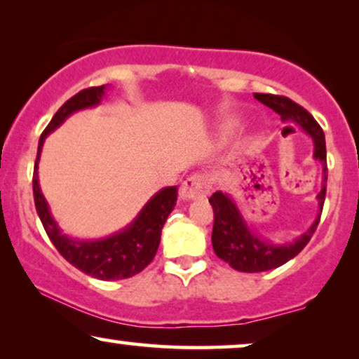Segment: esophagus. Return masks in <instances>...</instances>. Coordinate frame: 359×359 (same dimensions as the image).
<instances>
[{
	"instance_id": "obj_1",
	"label": "esophagus",
	"mask_w": 359,
	"mask_h": 359,
	"mask_svg": "<svg viewBox=\"0 0 359 359\" xmlns=\"http://www.w3.org/2000/svg\"><path fill=\"white\" fill-rule=\"evenodd\" d=\"M212 189V184L208 176L204 175H191L189 178H186L183 181L180 188V196L183 201H189V199H199V198H205Z\"/></svg>"
}]
</instances>
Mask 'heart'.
Masks as SVG:
<instances>
[{"label": "heart", "instance_id": "heart-1", "mask_svg": "<svg viewBox=\"0 0 359 359\" xmlns=\"http://www.w3.org/2000/svg\"><path fill=\"white\" fill-rule=\"evenodd\" d=\"M237 126V121H232V122H229V127H235Z\"/></svg>", "mask_w": 359, "mask_h": 359}]
</instances>
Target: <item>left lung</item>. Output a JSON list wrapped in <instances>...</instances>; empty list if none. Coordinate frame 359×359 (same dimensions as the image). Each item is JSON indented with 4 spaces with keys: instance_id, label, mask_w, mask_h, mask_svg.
Masks as SVG:
<instances>
[{
    "instance_id": "8db88e82",
    "label": "left lung",
    "mask_w": 359,
    "mask_h": 359,
    "mask_svg": "<svg viewBox=\"0 0 359 359\" xmlns=\"http://www.w3.org/2000/svg\"><path fill=\"white\" fill-rule=\"evenodd\" d=\"M255 97L264 106L271 107L274 112L281 116V121L286 124H297L304 132H307L313 140V158L322 161L323 166V183L320 193L317 194L318 209H323V201L327 194V149L325 135L322 127L317 124L311 112H307L297 102L289 100L286 96L263 95L255 93ZM210 205L214 209V229H212V247L215 255L237 271L243 273H259L268 269L278 268L287 263L296 255L302 252V248L309 243L316 232L320 214L313 220V224L306 230L301 237H297L292 243L274 245L268 240L259 238L248 229L242 214L229 194L217 191L210 196Z\"/></svg>"
}]
</instances>
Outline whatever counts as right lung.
<instances>
[{
  "mask_svg": "<svg viewBox=\"0 0 359 359\" xmlns=\"http://www.w3.org/2000/svg\"><path fill=\"white\" fill-rule=\"evenodd\" d=\"M104 85L81 90L55 112V116L52 117V121L48 122L46 130L42 132L41 139H39L32 189L39 217H41L43 229H46L50 242L55 245L58 253L85 274L102 279V281H114V279L135 276L145 266H149L151 259L155 258L160 245L161 229H163L166 219L175 209L176 199H178V188L170 186V188L158 191L144 205V209L134 219V222L122 229L121 232L100 240H75L62 233L60 227L53 220L37 178L39 158H41L46 137L63 124V121L73 112L100 104L102 96H104Z\"/></svg>",
  "mask_w": 359,
  "mask_h": 359,
  "instance_id": "add662e5",
  "label": "right lung"
}]
</instances>
